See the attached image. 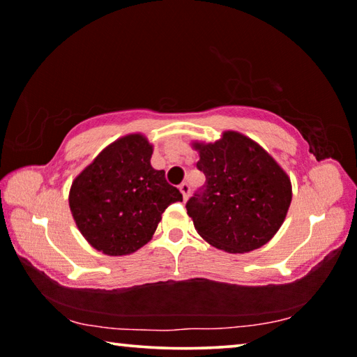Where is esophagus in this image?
I'll return each mask as SVG.
<instances>
[{
  "label": "esophagus",
  "instance_id": "esophagus-1",
  "mask_svg": "<svg viewBox=\"0 0 357 357\" xmlns=\"http://www.w3.org/2000/svg\"><path fill=\"white\" fill-rule=\"evenodd\" d=\"M179 190H181V193H183L184 200H187V198H189V195H190V184L183 183L179 185Z\"/></svg>",
  "mask_w": 357,
  "mask_h": 357
}]
</instances>
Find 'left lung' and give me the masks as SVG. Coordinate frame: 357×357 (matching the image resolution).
Returning a JSON list of instances; mask_svg holds the SVG:
<instances>
[{"label": "left lung", "instance_id": "1", "mask_svg": "<svg viewBox=\"0 0 357 357\" xmlns=\"http://www.w3.org/2000/svg\"><path fill=\"white\" fill-rule=\"evenodd\" d=\"M206 183L185 208L198 234L229 253L259 249L273 239L291 203L288 174L258 143L223 132L215 143H193Z\"/></svg>", "mask_w": 357, "mask_h": 357}]
</instances>
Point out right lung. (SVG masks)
I'll use <instances>...</instances> for the list:
<instances>
[{
  "instance_id": "right-lung-1",
  "label": "right lung",
  "mask_w": 357,
  "mask_h": 357,
  "mask_svg": "<svg viewBox=\"0 0 357 357\" xmlns=\"http://www.w3.org/2000/svg\"><path fill=\"white\" fill-rule=\"evenodd\" d=\"M151 155L146 137L126 135L108 144L72 183L70 213L96 250L110 257L138 250L153 238L162 213L183 202L165 172L151 167Z\"/></svg>"
}]
</instances>
